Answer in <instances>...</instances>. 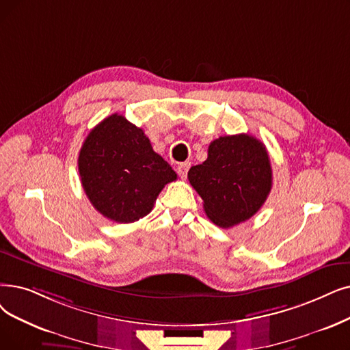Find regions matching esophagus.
Returning a JSON list of instances; mask_svg holds the SVG:
<instances>
[{
    "instance_id": "obj_1",
    "label": "esophagus",
    "mask_w": 350,
    "mask_h": 350,
    "mask_svg": "<svg viewBox=\"0 0 350 350\" xmlns=\"http://www.w3.org/2000/svg\"><path fill=\"white\" fill-rule=\"evenodd\" d=\"M189 169H190V163H187V161H186V163H180V164L177 165V174H178L181 178H186Z\"/></svg>"
}]
</instances>
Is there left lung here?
Listing matches in <instances>:
<instances>
[{
    "instance_id": "8db88e82",
    "label": "left lung",
    "mask_w": 350,
    "mask_h": 350,
    "mask_svg": "<svg viewBox=\"0 0 350 350\" xmlns=\"http://www.w3.org/2000/svg\"><path fill=\"white\" fill-rule=\"evenodd\" d=\"M189 181L203 199L207 217L223 229L249 220L271 190V165L265 144L249 134L211 142L207 160L193 165Z\"/></svg>"
}]
</instances>
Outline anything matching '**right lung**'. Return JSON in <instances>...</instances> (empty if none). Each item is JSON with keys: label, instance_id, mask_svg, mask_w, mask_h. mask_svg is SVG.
Wrapping results in <instances>:
<instances>
[{"label": "right lung", "instance_id": "add662e5", "mask_svg": "<svg viewBox=\"0 0 350 350\" xmlns=\"http://www.w3.org/2000/svg\"><path fill=\"white\" fill-rule=\"evenodd\" d=\"M79 172L91 204L117 223L147 216L163 187L177 178L144 131L120 114L90 131L79 154Z\"/></svg>", "mask_w": 350, "mask_h": 350}]
</instances>
